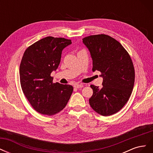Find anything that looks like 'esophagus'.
I'll list each match as a JSON object with an SVG mask.
<instances>
[{"instance_id":"obj_1","label":"esophagus","mask_w":153,"mask_h":153,"mask_svg":"<svg viewBox=\"0 0 153 153\" xmlns=\"http://www.w3.org/2000/svg\"><path fill=\"white\" fill-rule=\"evenodd\" d=\"M83 87H84V85H83L82 84H75V85H74V87L77 88V89H79V88H82Z\"/></svg>"}]
</instances>
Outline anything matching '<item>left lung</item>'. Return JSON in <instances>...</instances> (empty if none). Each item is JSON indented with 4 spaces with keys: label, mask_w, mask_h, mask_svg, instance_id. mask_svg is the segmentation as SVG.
Here are the masks:
<instances>
[{
    "label": "left lung",
    "mask_w": 153,
    "mask_h": 153,
    "mask_svg": "<svg viewBox=\"0 0 153 153\" xmlns=\"http://www.w3.org/2000/svg\"><path fill=\"white\" fill-rule=\"evenodd\" d=\"M92 59V71L101 72L103 87L91 85L93 94L89 104L103 116L122 109L129 99L135 82V69L128 52L119 41L106 34L83 38Z\"/></svg>",
    "instance_id": "1"
}]
</instances>
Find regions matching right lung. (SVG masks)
I'll list each match as a JSON object with an SVG mask.
<instances>
[{
  "label": "right lung",
  "instance_id": "add662e5",
  "mask_svg": "<svg viewBox=\"0 0 153 153\" xmlns=\"http://www.w3.org/2000/svg\"><path fill=\"white\" fill-rule=\"evenodd\" d=\"M71 39L48 36L27 48L20 66L21 87L37 112L47 115L59 113L66 106L73 91L70 85L53 83L51 73L57 69L62 50Z\"/></svg>",
  "mask_w": 153,
  "mask_h": 153
}]
</instances>
